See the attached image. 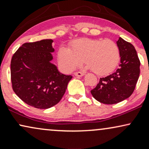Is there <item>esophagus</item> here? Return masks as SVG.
Returning <instances> with one entry per match:
<instances>
[{"instance_id":"obj_1","label":"esophagus","mask_w":149,"mask_h":149,"mask_svg":"<svg viewBox=\"0 0 149 149\" xmlns=\"http://www.w3.org/2000/svg\"><path fill=\"white\" fill-rule=\"evenodd\" d=\"M74 75L76 76H78V77H81L83 76V75H84V73H82V72H80V71H78V72H75L74 73Z\"/></svg>"}]
</instances>
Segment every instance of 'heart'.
I'll use <instances>...</instances> for the list:
<instances>
[{
  "label": "heart",
  "mask_w": 149,
  "mask_h": 149,
  "mask_svg": "<svg viewBox=\"0 0 149 149\" xmlns=\"http://www.w3.org/2000/svg\"><path fill=\"white\" fill-rule=\"evenodd\" d=\"M120 58L118 46L110 39H79L73 42L71 48L61 47L57 52L59 65L66 72L80 66L84 59L88 68L99 76L112 72Z\"/></svg>",
  "instance_id": "heart-1"
}]
</instances>
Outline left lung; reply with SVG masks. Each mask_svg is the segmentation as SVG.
<instances>
[{
	"label": "left lung",
	"mask_w": 149,
	"mask_h": 149,
	"mask_svg": "<svg viewBox=\"0 0 149 149\" xmlns=\"http://www.w3.org/2000/svg\"><path fill=\"white\" fill-rule=\"evenodd\" d=\"M117 45L120 54L119 68L112 74L101 78L91 94L95 100L105 104L122 102L134 92L140 73V61L130 42L120 37Z\"/></svg>",
	"instance_id": "8db88e82"
}]
</instances>
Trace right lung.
Here are the masks:
<instances>
[{"label":"right lung","instance_id":"add662e5","mask_svg":"<svg viewBox=\"0 0 149 149\" xmlns=\"http://www.w3.org/2000/svg\"><path fill=\"white\" fill-rule=\"evenodd\" d=\"M52 42L45 39L25 42L12 57L13 90L24 102L36 109H46L59 103L72 78L59 73L50 63L54 51Z\"/></svg>","mask_w":149,"mask_h":149}]
</instances>
